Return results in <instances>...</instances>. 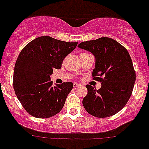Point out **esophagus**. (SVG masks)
I'll return each mask as SVG.
<instances>
[{
    "instance_id": "34e87169",
    "label": "esophagus",
    "mask_w": 149,
    "mask_h": 149,
    "mask_svg": "<svg viewBox=\"0 0 149 149\" xmlns=\"http://www.w3.org/2000/svg\"><path fill=\"white\" fill-rule=\"evenodd\" d=\"M73 87H74L75 88H78V87H79V86H81L80 84H79V83H77V82H73Z\"/></svg>"
}]
</instances>
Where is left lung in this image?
<instances>
[{"label": "left lung", "mask_w": 149, "mask_h": 149, "mask_svg": "<svg viewBox=\"0 0 149 149\" xmlns=\"http://www.w3.org/2000/svg\"><path fill=\"white\" fill-rule=\"evenodd\" d=\"M79 48L89 51L95 59L92 75L102 83L95 90L87 85V95L82 100L86 111L96 117H108L127 104L136 82L132 60L127 50L112 38L102 37L81 42Z\"/></svg>", "instance_id": "1"}]
</instances>
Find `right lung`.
Instances as JSON below:
<instances>
[{
  "mask_svg": "<svg viewBox=\"0 0 149 149\" xmlns=\"http://www.w3.org/2000/svg\"><path fill=\"white\" fill-rule=\"evenodd\" d=\"M77 44L41 36L21 51L15 64L13 88L29 114L37 118H48L62 110L72 83L67 82L53 86L51 75L53 69L61 68L63 59Z\"/></svg>",
  "mask_w": 149,
  "mask_h": 149,
  "instance_id": "right-lung-1",
  "label": "right lung"
}]
</instances>
